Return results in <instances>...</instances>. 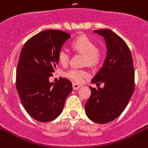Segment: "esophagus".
<instances>
[{
    "mask_svg": "<svg viewBox=\"0 0 148 148\" xmlns=\"http://www.w3.org/2000/svg\"><path fill=\"white\" fill-rule=\"evenodd\" d=\"M72 86H73V89H74V90H78V89L80 88V85L78 84H76V83H73V84H72Z\"/></svg>",
    "mask_w": 148,
    "mask_h": 148,
    "instance_id": "esophagus-1",
    "label": "esophagus"
}]
</instances>
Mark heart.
I'll list each match as a JSON object with an SVG mask.
<instances>
[{
  "instance_id": "1",
  "label": "heart",
  "mask_w": 148,
  "mask_h": 148,
  "mask_svg": "<svg viewBox=\"0 0 148 148\" xmlns=\"http://www.w3.org/2000/svg\"><path fill=\"white\" fill-rule=\"evenodd\" d=\"M72 48L77 51L84 54V63L90 66L97 65L101 62L103 54L101 49L95 47V43L86 36H80L71 42ZM58 59L63 65L68 64L70 60V54L64 48H62L58 52ZM64 76L74 83H83L90 76L88 71L85 69L71 68L64 73Z\"/></svg>"
}]
</instances>
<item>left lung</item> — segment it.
I'll use <instances>...</instances> for the list:
<instances>
[{
  "label": "left lung",
  "instance_id": "8db88e82",
  "mask_svg": "<svg viewBox=\"0 0 148 148\" xmlns=\"http://www.w3.org/2000/svg\"><path fill=\"white\" fill-rule=\"evenodd\" d=\"M94 32L105 39L107 56L92 83H104V87L90 86L91 95L84 107L91 121L105 124L121 115L134 93V64L130 49L121 37L110 29Z\"/></svg>",
  "mask_w": 148,
  "mask_h": 148
}]
</instances>
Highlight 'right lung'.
Segmentation results:
<instances>
[{"instance_id":"add662e5","label":"right lung","mask_w":148,"mask_h":148,"mask_svg":"<svg viewBox=\"0 0 148 148\" xmlns=\"http://www.w3.org/2000/svg\"><path fill=\"white\" fill-rule=\"evenodd\" d=\"M70 37L62 30L42 31L26 41L20 52L16 90L27 113L39 122H50L59 116L73 90L66 78H60L56 84L49 80L58 63V52Z\"/></svg>"}]
</instances>
